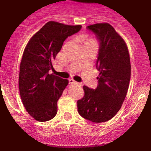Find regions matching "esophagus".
<instances>
[{
  "mask_svg": "<svg viewBox=\"0 0 151 151\" xmlns=\"http://www.w3.org/2000/svg\"><path fill=\"white\" fill-rule=\"evenodd\" d=\"M69 83H70V84H71V85H79V86H81V85H82L81 83L76 82V81H74L73 79L69 80Z\"/></svg>",
  "mask_w": 151,
  "mask_h": 151,
  "instance_id": "esophagus-1",
  "label": "esophagus"
}]
</instances>
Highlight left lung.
Instances as JSON below:
<instances>
[{"mask_svg":"<svg viewBox=\"0 0 151 151\" xmlns=\"http://www.w3.org/2000/svg\"><path fill=\"white\" fill-rule=\"evenodd\" d=\"M99 42L96 67L99 71L95 90L83 86L84 96L77 101L83 119L96 123L110 120L119 112L126 96L131 79V63L124 39L109 23L86 27Z\"/></svg>","mask_w":151,"mask_h":151,"instance_id":"8db88e82","label":"left lung"}]
</instances>
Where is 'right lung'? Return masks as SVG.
I'll return each instance as SVG.
<instances>
[{"mask_svg":"<svg viewBox=\"0 0 151 151\" xmlns=\"http://www.w3.org/2000/svg\"><path fill=\"white\" fill-rule=\"evenodd\" d=\"M81 27L49 21L25 48L19 68V93L28 113L37 121H48L57 114L58 100L68 81L48 72L54 69L52 61L65 39L79 32Z\"/></svg>","mask_w":151,"mask_h":151,"instance_id":"obj_1","label":"right lung"}]
</instances>
